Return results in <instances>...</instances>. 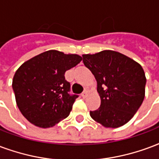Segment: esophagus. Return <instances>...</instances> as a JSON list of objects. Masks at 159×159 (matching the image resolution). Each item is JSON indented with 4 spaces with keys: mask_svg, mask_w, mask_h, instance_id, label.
Returning a JSON list of instances; mask_svg holds the SVG:
<instances>
[{
    "mask_svg": "<svg viewBox=\"0 0 159 159\" xmlns=\"http://www.w3.org/2000/svg\"><path fill=\"white\" fill-rule=\"evenodd\" d=\"M87 95H88V91H87V90H85V91H83V93H82L81 96H82L83 98H85V97H87Z\"/></svg>",
    "mask_w": 159,
    "mask_h": 159,
    "instance_id": "34e87169",
    "label": "esophagus"
}]
</instances>
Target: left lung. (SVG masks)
Instances as JSON below:
<instances>
[{
    "label": "left lung",
    "mask_w": 159,
    "mask_h": 159,
    "mask_svg": "<svg viewBox=\"0 0 159 159\" xmlns=\"http://www.w3.org/2000/svg\"><path fill=\"white\" fill-rule=\"evenodd\" d=\"M83 61L94 75L101 99L100 107L90 111V116L106 128L126 124L145 97L147 79L142 66L114 50L83 55Z\"/></svg>",
    "instance_id": "left-lung-1"
}]
</instances>
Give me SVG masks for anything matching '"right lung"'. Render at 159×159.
<instances>
[{
  "label": "right lung",
  "instance_id": "right-lung-1",
  "mask_svg": "<svg viewBox=\"0 0 159 159\" xmlns=\"http://www.w3.org/2000/svg\"><path fill=\"white\" fill-rule=\"evenodd\" d=\"M83 58L75 54L51 50L23 63L12 80L18 109L30 123L49 128L69 116L78 95L69 93L65 72Z\"/></svg>",
  "mask_w": 159,
  "mask_h": 159
}]
</instances>
